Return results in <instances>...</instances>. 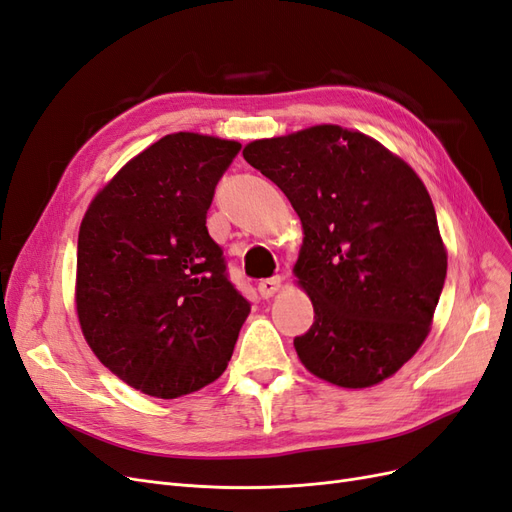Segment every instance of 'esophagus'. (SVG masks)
Here are the masks:
<instances>
[{"mask_svg": "<svg viewBox=\"0 0 512 512\" xmlns=\"http://www.w3.org/2000/svg\"><path fill=\"white\" fill-rule=\"evenodd\" d=\"M280 287H283V280H280V276H272V278H266L261 280V283L257 285L259 289V295L261 298H272V295H276L280 291Z\"/></svg>", "mask_w": 512, "mask_h": 512, "instance_id": "obj_1", "label": "esophagus"}]
</instances>
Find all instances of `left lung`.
Wrapping results in <instances>:
<instances>
[{
  "label": "left lung",
  "mask_w": 512,
  "mask_h": 512,
  "mask_svg": "<svg viewBox=\"0 0 512 512\" xmlns=\"http://www.w3.org/2000/svg\"><path fill=\"white\" fill-rule=\"evenodd\" d=\"M244 159L287 195L304 240L293 274L315 323L304 368L344 389L383 383L419 351L447 276L423 180L381 142L340 125L253 140Z\"/></svg>",
  "instance_id": "8db88e82"
}]
</instances>
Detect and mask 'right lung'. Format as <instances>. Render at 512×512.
<instances>
[{"label": "right lung", "instance_id": "1", "mask_svg": "<svg viewBox=\"0 0 512 512\" xmlns=\"http://www.w3.org/2000/svg\"><path fill=\"white\" fill-rule=\"evenodd\" d=\"M240 142L193 131L144 148L95 193L78 232L76 315L123 383L161 400L200 391L232 359L251 306L206 227Z\"/></svg>", "mask_w": 512, "mask_h": 512}]
</instances>
